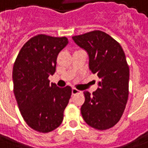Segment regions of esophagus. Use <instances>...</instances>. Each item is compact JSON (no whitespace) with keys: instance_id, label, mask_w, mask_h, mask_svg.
Masks as SVG:
<instances>
[{"instance_id":"obj_1","label":"esophagus","mask_w":148,"mask_h":148,"mask_svg":"<svg viewBox=\"0 0 148 148\" xmlns=\"http://www.w3.org/2000/svg\"><path fill=\"white\" fill-rule=\"evenodd\" d=\"M81 93V91L77 90V89H74V88L72 89V94H73V95H75V94H77V93Z\"/></svg>"}]
</instances>
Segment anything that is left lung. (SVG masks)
I'll return each mask as SVG.
<instances>
[{
  "mask_svg": "<svg viewBox=\"0 0 148 148\" xmlns=\"http://www.w3.org/2000/svg\"><path fill=\"white\" fill-rule=\"evenodd\" d=\"M86 51L89 67L100 78L93 94L85 91L81 107L84 121L97 130L113 127L123 115L128 98L129 67L120 43L101 31L72 37Z\"/></svg>",
  "mask_w": 148,
  "mask_h": 148,
  "instance_id": "8db88e82",
  "label": "left lung"
}]
</instances>
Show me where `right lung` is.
<instances>
[{
    "label": "right lung",
    "instance_id": "1",
    "mask_svg": "<svg viewBox=\"0 0 148 148\" xmlns=\"http://www.w3.org/2000/svg\"><path fill=\"white\" fill-rule=\"evenodd\" d=\"M68 44L66 37L37 35L21 49L12 71L13 91L27 125L47 133L62 124L63 112L71 96V86L50 83L59 52Z\"/></svg>",
    "mask_w": 148,
    "mask_h": 148
}]
</instances>
